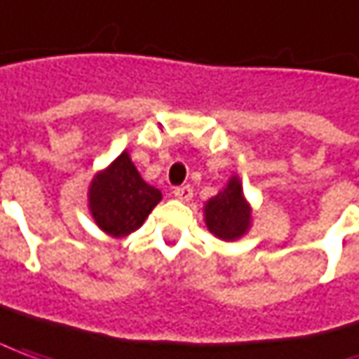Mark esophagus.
I'll return each mask as SVG.
<instances>
[{
    "mask_svg": "<svg viewBox=\"0 0 359 359\" xmlns=\"http://www.w3.org/2000/svg\"><path fill=\"white\" fill-rule=\"evenodd\" d=\"M172 194H175V198L182 200V202H189L192 198V189H190L189 184H184V187H177V189L172 190Z\"/></svg>",
    "mask_w": 359,
    "mask_h": 359,
    "instance_id": "1",
    "label": "esophagus"
}]
</instances>
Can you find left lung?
<instances>
[{
    "instance_id": "left-lung-1",
    "label": "left lung",
    "mask_w": 359,
    "mask_h": 359,
    "mask_svg": "<svg viewBox=\"0 0 359 359\" xmlns=\"http://www.w3.org/2000/svg\"><path fill=\"white\" fill-rule=\"evenodd\" d=\"M206 228L224 241H236L245 236L251 226V206L243 196L241 180L233 175L226 189L204 204Z\"/></svg>"
}]
</instances>
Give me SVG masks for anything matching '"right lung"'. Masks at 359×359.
<instances>
[{
    "instance_id": "add662e5",
    "label": "right lung",
    "mask_w": 359,
    "mask_h": 359,
    "mask_svg": "<svg viewBox=\"0 0 359 359\" xmlns=\"http://www.w3.org/2000/svg\"><path fill=\"white\" fill-rule=\"evenodd\" d=\"M161 198V190L141 179L128 151L96 172L88 189L90 214L111 238H126L139 230Z\"/></svg>"
}]
</instances>
